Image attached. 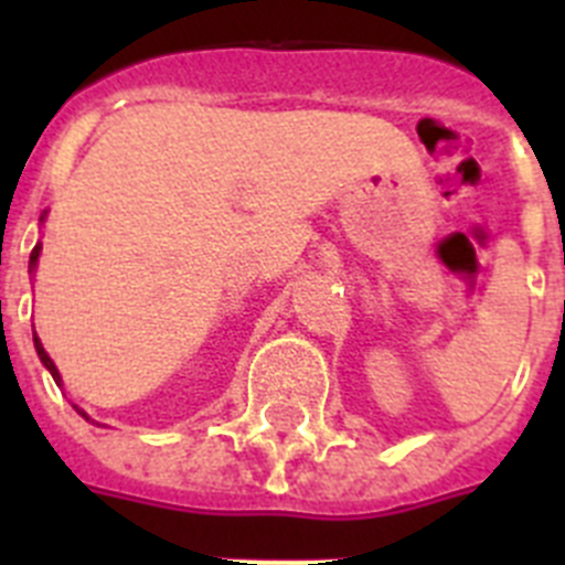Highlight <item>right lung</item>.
I'll list each match as a JSON object with an SVG mask.
<instances>
[{
  "mask_svg": "<svg viewBox=\"0 0 565 565\" xmlns=\"http://www.w3.org/2000/svg\"><path fill=\"white\" fill-rule=\"evenodd\" d=\"M44 217H47V212L42 214V223H44ZM39 254H42V243H36V248H33V252H30V266H28V271H30V274H36V266H39ZM33 344H36V353H39V359H42V364H44V367H47V371H50V376H53V382H56L58 387H62V373H58L56 362H53V359L47 356V351H44V344H42V339L36 337V331H33ZM73 407H76V404H73ZM76 411H78V407H76ZM78 413H82V416L87 418V422H89V416H87V413H84V411H78Z\"/></svg>",
  "mask_w": 565,
  "mask_h": 565,
  "instance_id": "right-lung-1",
  "label": "right lung"
}]
</instances>
